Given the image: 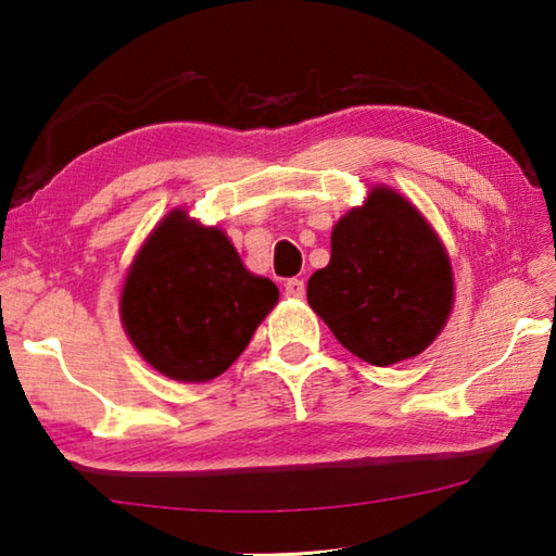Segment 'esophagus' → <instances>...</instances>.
Listing matches in <instances>:
<instances>
[{
    "mask_svg": "<svg viewBox=\"0 0 556 556\" xmlns=\"http://www.w3.org/2000/svg\"><path fill=\"white\" fill-rule=\"evenodd\" d=\"M285 293L289 299H303L305 296V281L303 279H289L285 285Z\"/></svg>",
    "mask_w": 556,
    "mask_h": 556,
    "instance_id": "obj_1",
    "label": "esophagus"
}]
</instances>
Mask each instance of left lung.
Segmentation results:
<instances>
[{"label":"left lung","instance_id":"left-lung-1","mask_svg":"<svg viewBox=\"0 0 556 556\" xmlns=\"http://www.w3.org/2000/svg\"><path fill=\"white\" fill-rule=\"evenodd\" d=\"M308 303L339 344L387 368L440 337L454 308L452 260L408 198L372 186L332 229V257L308 279Z\"/></svg>","mask_w":556,"mask_h":556}]
</instances>
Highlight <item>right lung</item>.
Segmentation results:
<instances>
[{"instance_id":"1","label":"right lung","mask_w":556,"mask_h":556,"mask_svg":"<svg viewBox=\"0 0 556 556\" xmlns=\"http://www.w3.org/2000/svg\"><path fill=\"white\" fill-rule=\"evenodd\" d=\"M277 301L279 289L243 267L227 233L176 207L138 248L119 313L157 372L210 382L241 356Z\"/></svg>"}]
</instances>
